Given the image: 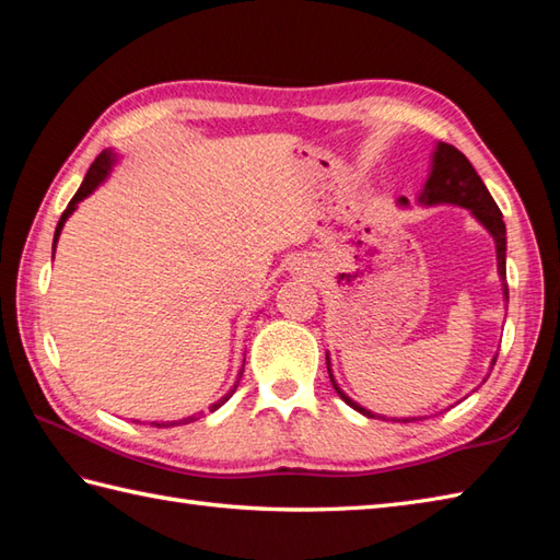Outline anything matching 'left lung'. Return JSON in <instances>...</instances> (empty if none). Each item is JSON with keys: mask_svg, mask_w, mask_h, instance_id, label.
<instances>
[{"mask_svg": "<svg viewBox=\"0 0 560 560\" xmlns=\"http://www.w3.org/2000/svg\"><path fill=\"white\" fill-rule=\"evenodd\" d=\"M421 205H457L469 209L474 213L486 231L493 235L495 241V255H498V273L503 279V295L508 301V283H505V223H503V213L498 209V205L493 201L491 192L486 189L483 180L479 177V173L474 171V165L469 163V159L464 156L462 151H457L455 147L445 144L440 141L433 153V168L431 175H428L423 192L419 197ZM399 205H407V199H399ZM495 365V359H493ZM327 371H329V380L335 385L337 395L349 404L351 409H355L359 413L368 416V419H385V416H377L373 411L363 409L361 404H355L353 399H349L343 392L339 389V385L331 377V368H329V355H327ZM395 421H421V419H395Z\"/></svg>", "mask_w": 560, "mask_h": 560, "instance_id": "obj_1", "label": "left lung"}]
</instances>
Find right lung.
<instances>
[{"mask_svg":"<svg viewBox=\"0 0 560 560\" xmlns=\"http://www.w3.org/2000/svg\"><path fill=\"white\" fill-rule=\"evenodd\" d=\"M113 163H115V153L110 151V149H105L101 156L91 163V168H89V173H86V177H83V183H81V187L77 189V195L71 197V201H69V207L65 209V213H62V219H59V223H57V229H55V241L52 243H57V237H59V233H62V225H65V221L71 217V211L77 209V205L81 199H86L93 189H96L103 180H105V175L110 173V168H113ZM52 253H55V245H52ZM241 377H243V373L237 375V383H241ZM237 383L233 385V389L229 392V395L225 397H221L217 404H211L209 407V411H217L221 404H225L231 399V395L235 392V387H237ZM189 421H197V416H189V419H183V421H168V423H156L153 421L151 425H156V428H168V425H175V423H189Z\"/></svg>","mask_w":560,"mask_h":560,"instance_id":"add662e5","label":"right lung"}]
</instances>
